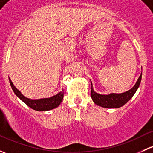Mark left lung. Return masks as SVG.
Instances as JSON below:
<instances>
[{
    "label": "left lung",
    "mask_w": 153,
    "mask_h": 153,
    "mask_svg": "<svg viewBox=\"0 0 153 153\" xmlns=\"http://www.w3.org/2000/svg\"><path fill=\"white\" fill-rule=\"evenodd\" d=\"M141 81V75L138 78L135 86L129 90L124 93H112L109 95H100L94 92L92 89V84L91 83V98L92 101L97 105L104 108H118L124 106L132 98L134 94L138 89Z\"/></svg>",
    "instance_id": "left-lung-1"
}]
</instances>
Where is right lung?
<instances>
[{"label": "right lung", "instance_id": "add662e5", "mask_svg": "<svg viewBox=\"0 0 153 153\" xmlns=\"http://www.w3.org/2000/svg\"><path fill=\"white\" fill-rule=\"evenodd\" d=\"M10 85L13 89L15 95L18 97L21 100H22L27 106L30 108L33 109L34 110L37 111H47L50 109H55L60 105V104L64 98V92H60L59 93L57 94L56 95L51 97L49 98H43V99L38 100H32L29 98L24 97L22 94L21 93L19 90L15 87L12 84V81L10 78Z\"/></svg>", "mask_w": 153, "mask_h": 153}]
</instances>
